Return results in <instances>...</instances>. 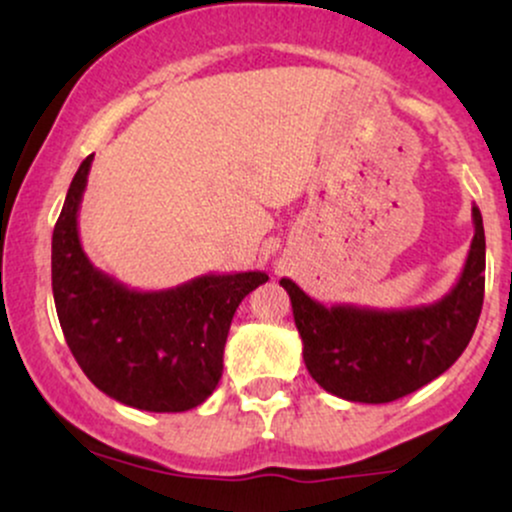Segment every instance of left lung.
<instances>
[{
	"label": "left lung",
	"mask_w": 512,
	"mask_h": 512,
	"mask_svg": "<svg viewBox=\"0 0 512 512\" xmlns=\"http://www.w3.org/2000/svg\"><path fill=\"white\" fill-rule=\"evenodd\" d=\"M474 238L450 293L402 310L327 305L281 279L303 339V361L322 390L346 402L385 404L443 375L467 349L484 303L486 238L472 207Z\"/></svg>",
	"instance_id": "8db88e82"
}]
</instances>
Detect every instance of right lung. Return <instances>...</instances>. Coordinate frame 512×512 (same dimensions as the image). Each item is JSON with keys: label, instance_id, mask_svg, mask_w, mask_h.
Wrapping results in <instances>:
<instances>
[{"label": "right lung", "instance_id": "obj_1", "mask_svg": "<svg viewBox=\"0 0 512 512\" xmlns=\"http://www.w3.org/2000/svg\"><path fill=\"white\" fill-rule=\"evenodd\" d=\"M93 154L76 170L52 233V296L69 349L98 390L144 411L195 409L219 385L236 308L264 272L202 274L163 291L120 284L88 260L79 207Z\"/></svg>", "mask_w": 512, "mask_h": 512}]
</instances>
